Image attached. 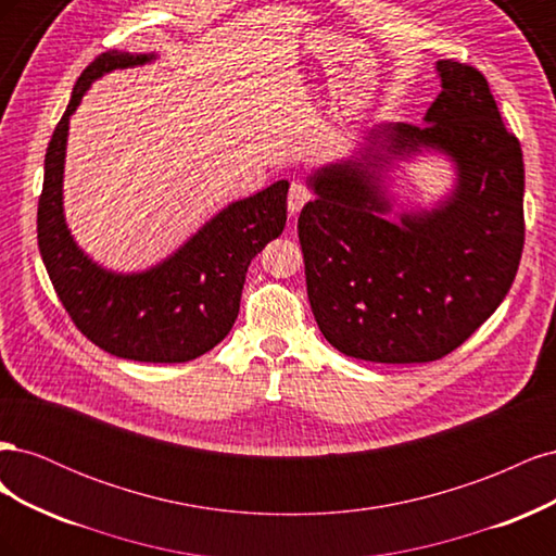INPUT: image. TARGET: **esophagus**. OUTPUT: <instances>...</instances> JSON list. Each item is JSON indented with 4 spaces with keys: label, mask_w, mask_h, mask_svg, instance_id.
<instances>
[{
    "label": "esophagus",
    "mask_w": 556,
    "mask_h": 556,
    "mask_svg": "<svg viewBox=\"0 0 556 556\" xmlns=\"http://www.w3.org/2000/svg\"><path fill=\"white\" fill-rule=\"evenodd\" d=\"M311 199H313V192H311L308 185L301 182V180H294L290 185V194H288V211H290V215H299V211L304 208Z\"/></svg>",
    "instance_id": "esophagus-1"
}]
</instances>
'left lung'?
I'll list each match as a JSON object with an SVG mask.
<instances>
[{"instance_id":"1","label":"left lung","mask_w":556,"mask_h":556,"mask_svg":"<svg viewBox=\"0 0 556 556\" xmlns=\"http://www.w3.org/2000/svg\"><path fill=\"white\" fill-rule=\"evenodd\" d=\"M435 72L441 94L425 125H376L364 153L308 176L315 199L299 215L308 301L319 331L348 357L441 359L498 308L517 274L519 141L478 70L439 60ZM419 154L453 164V190L431 210L394 214L383 174Z\"/></svg>"}]
</instances>
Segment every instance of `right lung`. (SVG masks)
Instances as JSON below:
<instances>
[{"instance_id": "add662e5", "label": "right lung", "mask_w": 556, "mask_h": 556, "mask_svg": "<svg viewBox=\"0 0 556 556\" xmlns=\"http://www.w3.org/2000/svg\"><path fill=\"white\" fill-rule=\"evenodd\" d=\"M153 60L155 53L109 50L76 80L46 150L37 239L50 282L83 336L115 357L180 364L206 355L231 331L252 257L285 229L290 182L278 180L257 194L231 201L146 271L117 274L97 264L74 241L64 217L70 117L97 78Z\"/></svg>"}]
</instances>
